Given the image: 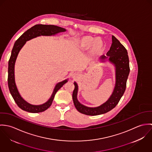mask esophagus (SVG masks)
Wrapping results in <instances>:
<instances>
[{"instance_id": "obj_1", "label": "esophagus", "mask_w": 152, "mask_h": 152, "mask_svg": "<svg viewBox=\"0 0 152 152\" xmlns=\"http://www.w3.org/2000/svg\"><path fill=\"white\" fill-rule=\"evenodd\" d=\"M78 77V75L77 74H74L72 75V78H73L74 79H76V78H77Z\"/></svg>"}]
</instances>
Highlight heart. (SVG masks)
Returning a JSON list of instances; mask_svg holds the SVG:
<instances>
[{"mask_svg": "<svg viewBox=\"0 0 152 152\" xmlns=\"http://www.w3.org/2000/svg\"><path fill=\"white\" fill-rule=\"evenodd\" d=\"M77 44L80 50L87 51L89 48V53L92 57L101 55L105 50V44L100 40L92 36H84L78 40Z\"/></svg>", "mask_w": 152, "mask_h": 152, "instance_id": "heart-1", "label": "heart"}]
</instances>
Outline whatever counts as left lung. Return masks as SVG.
I'll return each instance as SVG.
<instances>
[{
	"instance_id": "left-lung-1",
	"label": "left lung",
	"mask_w": 152,
	"mask_h": 152,
	"mask_svg": "<svg viewBox=\"0 0 152 152\" xmlns=\"http://www.w3.org/2000/svg\"><path fill=\"white\" fill-rule=\"evenodd\" d=\"M112 43L107 53L109 60L116 67V85L108 100L102 105L96 108H89L81 104L77 100L78 86L74 83L75 88L72 93V99L76 109L81 113L91 116L105 113L114 108L123 96L126 87V82L130 72L129 60L126 48L113 36L112 37ZM107 57L103 55L101 59L104 60Z\"/></svg>"
}]
</instances>
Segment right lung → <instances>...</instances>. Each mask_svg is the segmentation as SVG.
Masks as SVG:
<instances>
[{
	"instance_id": "right-lung-1",
	"label": "right lung",
	"mask_w": 152,
	"mask_h": 152,
	"mask_svg": "<svg viewBox=\"0 0 152 152\" xmlns=\"http://www.w3.org/2000/svg\"><path fill=\"white\" fill-rule=\"evenodd\" d=\"M65 30H66L65 28H63L57 26L36 24L31 27L30 28H29L28 30H27L26 31H25L16 41L12 50L11 56L9 60L7 81L10 92L13 98L14 99L15 102L20 108L31 113H39L45 110L51 105L56 92L58 91V89H60L63 87L68 81L67 80H66L64 81L60 82L58 84H57L54 89L53 93L50 99L43 105H33L27 103L19 95V93L17 89L15 81V64L19 51L27 41L33 38L40 36L54 35L58 33L65 31Z\"/></svg>"
}]
</instances>
